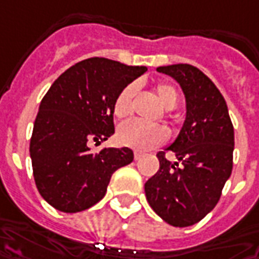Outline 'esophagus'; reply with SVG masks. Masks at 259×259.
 I'll use <instances>...</instances> for the list:
<instances>
[{
    "mask_svg": "<svg viewBox=\"0 0 259 259\" xmlns=\"http://www.w3.org/2000/svg\"><path fill=\"white\" fill-rule=\"evenodd\" d=\"M142 157V153H139V152H135V160H139Z\"/></svg>",
    "mask_w": 259,
    "mask_h": 259,
    "instance_id": "obj_1",
    "label": "esophagus"
}]
</instances>
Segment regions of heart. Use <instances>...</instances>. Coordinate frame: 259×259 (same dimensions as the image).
Returning <instances> with one entry per match:
<instances>
[{"instance_id":"b5f03b06","label":"heart","mask_w":259,"mask_h":259,"mask_svg":"<svg viewBox=\"0 0 259 259\" xmlns=\"http://www.w3.org/2000/svg\"><path fill=\"white\" fill-rule=\"evenodd\" d=\"M136 92H138L136 84H129L117 94L113 104V113L116 117L124 119L132 113L133 99L136 96ZM156 96L166 110H174L179 102V94L176 89L167 83H160L156 85ZM117 139L124 146L140 152H146L162 145L167 139V132L162 126L146 124L140 120H129L119 127Z\"/></svg>"}]
</instances>
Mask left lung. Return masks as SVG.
<instances>
[{"label": "left lung", "instance_id": "obj_1", "mask_svg": "<svg viewBox=\"0 0 259 259\" xmlns=\"http://www.w3.org/2000/svg\"><path fill=\"white\" fill-rule=\"evenodd\" d=\"M182 89L186 116L166 146L178 162L159 152V170L145 183L150 208L172 227H191L215 208L232 172L234 126L217 85L199 68L172 64L156 68Z\"/></svg>", "mask_w": 259, "mask_h": 259}]
</instances>
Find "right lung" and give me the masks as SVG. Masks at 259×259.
I'll return each instance as SVG.
<instances>
[{
	"mask_svg": "<svg viewBox=\"0 0 259 259\" xmlns=\"http://www.w3.org/2000/svg\"><path fill=\"white\" fill-rule=\"evenodd\" d=\"M145 66L87 58L66 70L42 97L34 121L30 157L44 201L74 213L102 201L114 170L133 162L129 147L90 152L114 133L113 104Z\"/></svg>",
	"mask_w": 259,
	"mask_h": 259,
	"instance_id": "obj_1",
	"label": "right lung"
}]
</instances>
